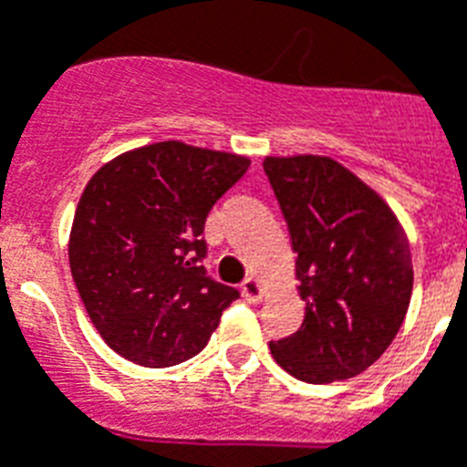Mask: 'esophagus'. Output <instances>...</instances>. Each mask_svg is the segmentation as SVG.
<instances>
[{
  "label": "esophagus",
  "mask_w": 467,
  "mask_h": 467,
  "mask_svg": "<svg viewBox=\"0 0 467 467\" xmlns=\"http://www.w3.org/2000/svg\"><path fill=\"white\" fill-rule=\"evenodd\" d=\"M241 294L243 298L250 300V303H257L262 298V284L255 279V276H248V279L241 284Z\"/></svg>",
  "instance_id": "esophagus-1"
}]
</instances>
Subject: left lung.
Wrapping results in <instances>:
<instances>
[{"mask_svg":"<svg viewBox=\"0 0 467 467\" xmlns=\"http://www.w3.org/2000/svg\"><path fill=\"white\" fill-rule=\"evenodd\" d=\"M291 243L306 319L272 341L296 379L329 384L360 375L399 334L413 294L408 238L389 205L329 157H267Z\"/></svg>","mask_w":467,"mask_h":467,"instance_id":"1","label":"left lung"}]
</instances>
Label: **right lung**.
I'll list each match as a JSON object with an SVG mask.
<instances>
[{
	"label": "right lung",
	"mask_w": 467,
	"mask_h": 467,
	"mask_svg": "<svg viewBox=\"0 0 467 467\" xmlns=\"http://www.w3.org/2000/svg\"><path fill=\"white\" fill-rule=\"evenodd\" d=\"M250 160L155 142L104 164L80 195L68 262L92 325L142 368L198 356L241 298L207 275L205 219Z\"/></svg>",
	"instance_id": "obj_1"
}]
</instances>
